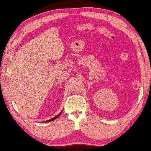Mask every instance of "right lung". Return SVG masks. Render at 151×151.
I'll use <instances>...</instances> for the list:
<instances>
[{
	"instance_id": "add662e5",
	"label": "right lung",
	"mask_w": 151,
	"mask_h": 151,
	"mask_svg": "<svg viewBox=\"0 0 151 151\" xmlns=\"http://www.w3.org/2000/svg\"><path fill=\"white\" fill-rule=\"evenodd\" d=\"M62 112H63V111H62ZM62 112H61L60 113H59V114H58L57 115V116H56L55 117H54V118H52V119H50V120H48V121H45V122H50V121H54V120H55L56 119H57V118L58 117V116H59L61 114V113H62Z\"/></svg>"
}]
</instances>
